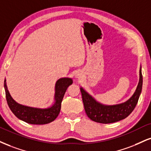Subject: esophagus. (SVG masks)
Instances as JSON below:
<instances>
[{"label":"esophagus","mask_w":151,"mask_h":151,"mask_svg":"<svg viewBox=\"0 0 151 151\" xmlns=\"http://www.w3.org/2000/svg\"><path fill=\"white\" fill-rule=\"evenodd\" d=\"M76 77H77V78H79V74H77V75H76Z\"/></svg>","instance_id":"1"}]
</instances>
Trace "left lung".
<instances>
[{
	"label": "left lung",
	"instance_id": "8db88e82",
	"mask_svg": "<svg viewBox=\"0 0 151 151\" xmlns=\"http://www.w3.org/2000/svg\"><path fill=\"white\" fill-rule=\"evenodd\" d=\"M140 79L138 86L134 95L127 101L115 105H103L96 102L93 98L83 89L80 88L84 110L87 116L96 122L110 124L125 119L132 113L139 101L142 89L143 77L140 69Z\"/></svg>",
	"mask_w": 151,
	"mask_h": 151
}]
</instances>
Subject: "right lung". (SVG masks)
Wrapping results in <instances>:
<instances>
[{"label": "right lung", "instance_id": "add662e5", "mask_svg": "<svg viewBox=\"0 0 151 151\" xmlns=\"http://www.w3.org/2000/svg\"><path fill=\"white\" fill-rule=\"evenodd\" d=\"M72 83V80L69 78L58 79L55 83V103L52 107L46 109L30 108L18 104L12 99L7 88L5 80L4 87L5 96L8 105L13 114L19 119L31 124H46L51 122L59 115L61 108V103L68 87Z\"/></svg>", "mask_w": 151, "mask_h": 151}]
</instances>
